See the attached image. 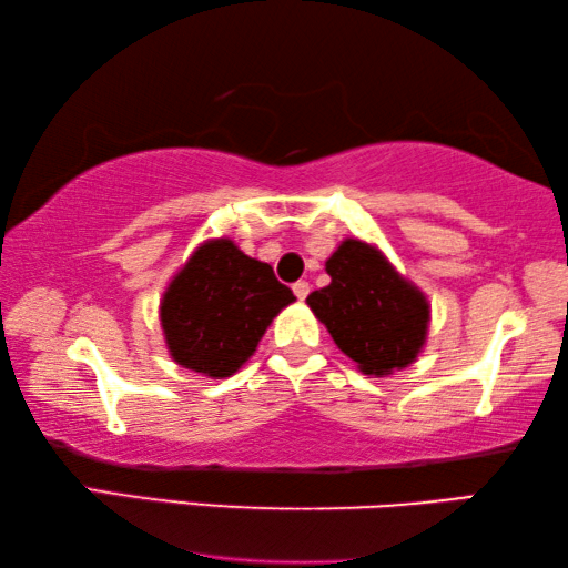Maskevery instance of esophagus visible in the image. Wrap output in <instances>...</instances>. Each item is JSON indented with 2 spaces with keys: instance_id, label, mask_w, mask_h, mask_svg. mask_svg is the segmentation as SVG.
Listing matches in <instances>:
<instances>
[{
  "instance_id": "1",
  "label": "esophagus",
  "mask_w": 568,
  "mask_h": 568,
  "mask_svg": "<svg viewBox=\"0 0 568 568\" xmlns=\"http://www.w3.org/2000/svg\"><path fill=\"white\" fill-rule=\"evenodd\" d=\"M292 290L296 294V300H306V294H310V282H296Z\"/></svg>"
}]
</instances>
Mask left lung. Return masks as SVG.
I'll return each instance as SVG.
<instances>
[{
	"mask_svg": "<svg viewBox=\"0 0 568 568\" xmlns=\"http://www.w3.org/2000/svg\"><path fill=\"white\" fill-rule=\"evenodd\" d=\"M332 282L306 304L365 375L413 365L425 347L430 304L377 246L345 239L324 262Z\"/></svg>",
	"mask_w": 568,
	"mask_h": 568,
	"instance_id": "left-lung-1",
	"label": "left lung"
}]
</instances>
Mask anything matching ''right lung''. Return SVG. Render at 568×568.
<instances>
[{
  "mask_svg": "<svg viewBox=\"0 0 568 568\" xmlns=\"http://www.w3.org/2000/svg\"><path fill=\"white\" fill-rule=\"evenodd\" d=\"M294 300L272 266L246 256L231 239H209L163 292L165 347L175 365L211 379L231 377Z\"/></svg>",
  "mask_w": 568,
  "mask_h": 568,
  "instance_id": "add662e5",
  "label": "right lung"
}]
</instances>
